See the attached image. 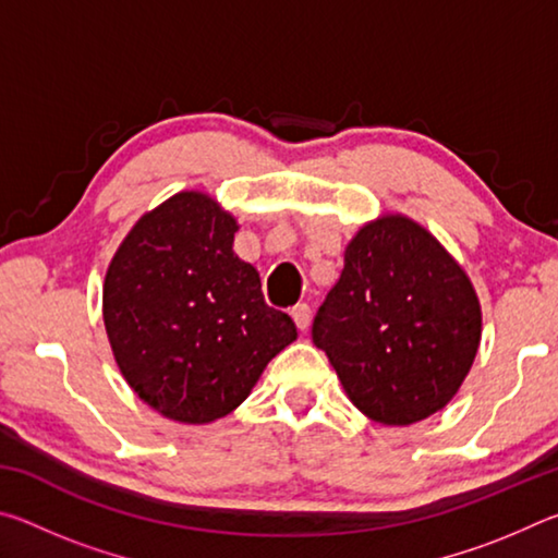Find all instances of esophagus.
<instances>
[{"instance_id":"esophagus-1","label":"esophagus","mask_w":558,"mask_h":558,"mask_svg":"<svg viewBox=\"0 0 558 558\" xmlns=\"http://www.w3.org/2000/svg\"><path fill=\"white\" fill-rule=\"evenodd\" d=\"M290 315H292V319H295L298 329H302V332H305V329L310 327V319H313V310H310V305H305V302H302V305H295V307L290 310Z\"/></svg>"}]
</instances>
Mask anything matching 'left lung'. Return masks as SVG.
<instances>
[{
  "mask_svg": "<svg viewBox=\"0 0 558 558\" xmlns=\"http://www.w3.org/2000/svg\"><path fill=\"white\" fill-rule=\"evenodd\" d=\"M483 337L468 272L403 214L366 221L313 323L342 389L366 418L411 426L446 409Z\"/></svg>",
  "mask_w": 558,
  "mask_h": 558,
  "instance_id": "obj_1",
  "label": "left lung"
}]
</instances>
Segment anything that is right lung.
<instances>
[{"instance_id": "obj_1", "label": "right lung", "mask_w": 558, "mask_h": 558, "mask_svg": "<svg viewBox=\"0 0 558 558\" xmlns=\"http://www.w3.org/2000/svg\"><path fill=\"white\" fill-rule=\"evenodd\" d=\"M239 221L204 192L143 214L112 256L102 323L130 389L165 418L204 426L248 399L298 339L266 305L260 276L233 253Z\"/></svg>"}]
</instances>
